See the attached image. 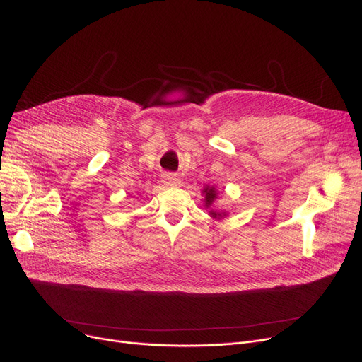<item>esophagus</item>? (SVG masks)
<instances>
[{
	"instance_id": "esophagus-1",
	"label": "esophagus",
	"mask_w": 362,
	"mask_h": 362,
	"mask_svg": "<svg viewBox=\"0 0 362 362\" xmlns=\"http://www.w3.org/2000/svg\"><path fill=\"white\" fill-rule=\"evenodd\" d=\"M163 182L167 185V186H180L182 180L179 179L177 175L175 173H167L163 176Z\"/></svg>"
}]
</instances>
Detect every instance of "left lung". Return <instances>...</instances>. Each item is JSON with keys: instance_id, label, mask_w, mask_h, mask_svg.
Wrapping results in <instances>:
<instances>
[{"instance_id": "1", "label": "left lung", "mask_w": 362, "mask_h": 362, "mask_svg": "<svg viewBox=\"0 0 362 362\" xmlns=\"http://www.w3.org/2000/svg\"><path fill=\"white\" fill-rule=\"evenodd\" d=\"M204 192H205V204H206V206L208 205H211L213 204V201H214V198H216V191H214V187H205L204 189ZM214 217H217V214L216 213H211Z\"/></svg>"}]
</instances>
